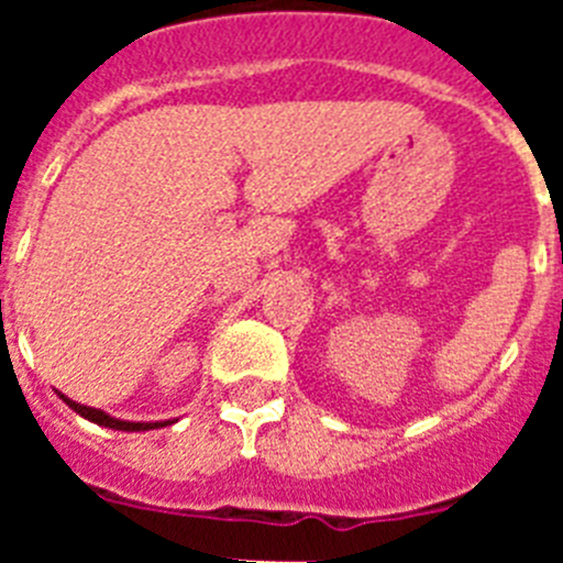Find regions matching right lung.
Returning a JSON list of instances; mask_svg holds the SVG:
<instances>
[{
    "label": "right lung",
    "instance_id": "add662e5",
    "mask_svg": "<svg viewBox=\"0 0 563 563\" xmlns=\"http://www.w3.org/2000/svg\"><path fill=\"white\" fill-rule=\"evenodd\" d=\"M62 400L67 402L69 409L78 411L81 417H87V420L98 422V426H107V429H118V431H148V429H157V426H168V422H126V420H114V417L103 415V411L98 409H89V406H81V402H73L69 397L62 395Z\"/></svg>",
    "mask_w": 563,
    "mask_h": 563
}]
</instances>
